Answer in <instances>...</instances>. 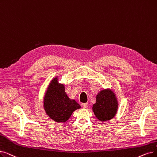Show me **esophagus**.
<instances>
[{
    "instance_id": "obj_1",
    "label": "esophagus",
    "mask_w": 157,
    "mask_h": 157,
    "mask_svg": "<svg viewBox=\"0 0 157 157\" xmlns=\"http://www.w3.org/2000/svg\"><path fill=\"white\" fill-rule=\"evenodd\" d=\"M81 106L83 108H86L88 107V103H81Z\"/></svg>"
}]
</instances>
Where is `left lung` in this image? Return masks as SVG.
<instances>
[{
    "instance_id": "8db88e82",
    "label": "left lung",
    "mask_w": 157,
    "mask_h": 157,
    "mask_svg": "<svg viewBox=\"0 0 157 157\" xmlns=\"http://www.w3.org/2000/svg\"><path fill=\"white\" fill-rule=\"evenodd\" d=\"M96 102L93 105L92 110L101 121H106L113 119L118 109L117 100L113 91L110 89L101 90L96 96Z\"/></svg>"
}]
</instances>
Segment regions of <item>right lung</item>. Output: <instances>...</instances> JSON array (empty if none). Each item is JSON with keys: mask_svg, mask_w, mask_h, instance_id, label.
Returning a JSON list of instances; mask_svg holds the SVG:
<instances>
[{"mask_svg": "<svg viewBox=\"0 0 157 157\" xmlns=\"http://www.w3.org/2000/svg\"><path fill=\"white\" fill-rule=\"evenodd\" d=\"M44 110L48 116L57 122H65L73 112L81 108L74 100L71 99L65 91V86L58 83V77L51 81L44 99Z\"/></svg>", "mask_w": 157, "mask_h": 157, "instance_id": "right-lung-1", "label": "right lung"}]
</instances>
